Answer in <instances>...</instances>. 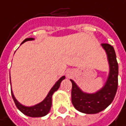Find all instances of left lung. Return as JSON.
<instances>
[{"mask_svg":"<svg viewBox=\"0 0 126 126\" xmlns=\"http://www.w3.org/2000/svg\"><path fill=\"white\" fill-rule=\"evenodd\" d=\"M107 54L109 73L104 86L94 93L83 92L73 80L72 102L74 107L85 114H97L106 109L113 101L118 86V63L114 47L108 43L101 44Z\"/></svg>","mask_w":126,"mask_h":126,"instance_id":"1","label":"left lung"}]
</instances>
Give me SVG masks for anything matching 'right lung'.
<instances>
[{
    "label": "right lung",
    "instance_id": "right-lung-1",
    "mask_svg": "<svg viewBox=\"0 0 126 126\" xmlns=\"http://www.w3.org/2000/svg\"><path fill=\"white\" fill-rule=\"evenodd\" d=\"M34 40V38H32V37L26 38L23 41L22 43H25L26 41H29V40ZM65 78H66L65 76L61 77L55 83V84L53 86V87L50 89V91L48 92V93L47 96L45 97V99L43 101H41L40 103H37V104H36L34 106H23L21 103H20L16 100V98L15 97L14 94L12 92V90H11L12 96V98L14 100V102H15V105L17 106V108L23 114H24L26 116L31 117H41L46 116L49 112V111L51 109L53 94L56 91H57V89L60 88V83H61L62 80H63L65 79ZM10 84H11V80H10Z\"/></svg>",
    "mask_w": 126,
    "mask_h": 126
}]
</instances>
